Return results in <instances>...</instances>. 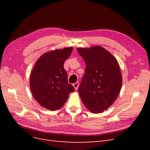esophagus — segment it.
Masks as SVG:
<instances>
[{
	"label": "esophagus",
	"instance_id": "34e87169",
	"mask_svg": "<svg viewBox=\"0 0 150 150\" xmlns=\"http://www.w3.org/2000/svg\"><path fill=\"white\" fill-rule=\"evenodd\" d=\"M73 86H74V89L76 90H77V89H78V86H79V83L78 82H76V83L73 84Z\"/></svg>",
	"mask_w": 150,
	"mask_h": 150
}]
</instances>
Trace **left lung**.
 Wrapping results in <instances>:
<instances>
[{"instance_id":"1","label":"left lung","mask_w":150,"mask_h":150,"mask_svg":"<svg viewBox=\"0 0 150 150\" xmlns=\"http://www.w3.org/2000/svg\"><path fill=\"white\" fill-rule=\"evenodd\" d=\"M86 63L78 92L86 108L100 113L110 108L118 96L122 76L117 61L101 46L77 49Z\"/></svg>"}]
</instances>
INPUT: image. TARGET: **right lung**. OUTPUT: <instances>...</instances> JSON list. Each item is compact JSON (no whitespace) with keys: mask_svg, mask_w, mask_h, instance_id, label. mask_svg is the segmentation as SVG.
Returning <instances> with one entry per match:
<instances>
[{"mask_svg":"<svg viewBox=\"0 0 150 150\" xmlns=\"http://www.w3.org/2000/svg\"><path fill=\"white\" fill-rule=\"evenodd\" d=\"M72 47L46 52L36 62L30 77V86L34 98L40 105L51 111L63 106L73 86L68 83L64 62Z\"/></svg>","mask_w":150,"mask_h":150,"instance_id":"add662e5","label":"right lung"}]
</instances>
